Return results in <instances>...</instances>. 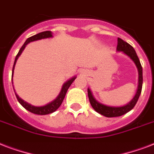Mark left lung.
<instances>
[{"label": "left lung", "mask_w": 154, "mask_h": 154, "mask_svg": "<svg viewBox=\"0 0 154 154\" xmlns=\"http://www.w3.org/2000/svg\"><path fill=\"white\" fill-rule=\"evenodd\" d=\"M117 51L122 52L124 54L128 56L136 65L137 70H138V86H137V90L136 94L134 97V98L123 106H109V105H104V104L98 102L94 97L90 89L88 88V97H89V102L91 104L92 107L94 108V109L96 112L106 117H120V116H122V115L125 114L126 112H129L137 102L139 97L141 95V89H142V83H143L142 67H141L140 60H139L138 57L137 55L134 48L121 38H117Z\"/></svg>", "instance_id": "left-lung-1"}]
</instances>
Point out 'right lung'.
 Returning a JSON list of instances; mask_svg holds the SVG:
<instances>
[{
	"label": "right lung",
	"instance_id": "obj_1",
	"mask_svg": "<svg viewBox=\"0 0 154 154\" xmlns=\"http://www.w3.org/2000/svg\"><path fill=\"white\" fill-rule=\"evenodd\" d=\"M50 37H53V34H52L51 31H45V32H42L40 33H37V34L32 36V37H29L26 42L24 43L18 52L17 55L16 56L15 61H14V65H13V72H12V77H13V70H14V67H15L16 62H17V60L18 59V57H20V55L21 54V53L23 52V50L25 49V46L27 45L29 42H35V41H37V40H42V39H45V38H50ZM76 76L72 77V78H70L69 80H68L67 82H65L62 85V88H61V90H60V94L57 97V98L55 100H53L51 102L48 103L45 105H43V106H34V105H32L29 103L26 102L24 100L19 97L17 94H16V97L17 98V101H19L20 105H22L23 107L25 108V109H27L28 111L32 112V113H35V114L37 115H46L49 114V113H52V112H55L56 110L58 108L60 107V105H61L63 100L65 98V94L67 93L68 89L69 88V86L71 85L73 81L76 79ZM13 80V78H12ZM15 92V91H14Z\"/></svg>",
	"mask_w": 154,
	"mask_h": 154
}]
</instances>
